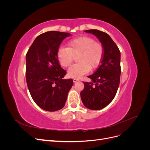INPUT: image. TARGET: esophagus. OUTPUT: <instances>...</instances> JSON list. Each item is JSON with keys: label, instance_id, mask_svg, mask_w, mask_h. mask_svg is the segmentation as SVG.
Instances as JSON below:
<instances>
[{"label": "esophagus", "instance_id": "34e87169", "mask_svg": "<svg viewBox=\"0 0 150 150\" xmlns=\"http://www.w3.org/2000/svg\"><path fill=\"white\" fill-rule=\"evenodd\" d=\"M79 81V79H73V82L74 83H76V82H77V81Z\"/></svg>", "mask_w": 150, "mask_h": 150}]
</instances>
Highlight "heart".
<instances>
[{
    "mask_svg": "<svg viewBox=\"0 0 150 150\" xmlns=\"http://www.w3.org/2000/svg\"><path fill=\"white\" fill-rule=\"evenodd\" d=\"M104 54L103 44L89 36H80L70 40L67 47H61L57 52V60L63 67H68L77 57L78 63L71 66L67 76L79 79L88 73L90 69H95L100 65Z\"/></svg>",
    "mask_w": 150,
    "mask_h": 150,
    "instance_id": "heart-1",
    "label": "heart"
}]
</instances>
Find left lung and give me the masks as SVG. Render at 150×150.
Instances as JSON below:
<instances>
[{
	"mask_svg": "<svg viewBox=\"0 0 150 150\" xmlns=\"http://www.w3.org/2000/svg\"><path fill=\"white\" fill-rule=\"evenodd\" d=\"M96 36L104 47L101 65L92 75L93 82H83L81 98L84 105L92 110H101L115 98L120 82L121 54L117 45L107 33L96 29L85 30Z\"/></svg>",
	"mask_w": 150,
	"mask_h": 150,
	"instance_id": "obj_1",
	"label": "left lung"
}]
</instances>
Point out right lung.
<instances>
[{"label": "right lung", "mask_w": 150, "mask_h": 150, "mask_svg": "<svg viewBox=\"0 0 150 150\" xmlns=\"http://www.w3.org/2000/svg\"><path fill=\"white\" fill-rule=\"evenodd\" d=\"M71 34L48 31L38 35L26 54V81L32 98L44 110L56 111L65 105L73 81L62 79L66 71L61 67L57 52Z\"/></svg>", "instance_id": "add662e5"}]
</instances>
